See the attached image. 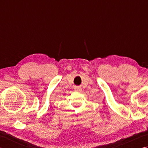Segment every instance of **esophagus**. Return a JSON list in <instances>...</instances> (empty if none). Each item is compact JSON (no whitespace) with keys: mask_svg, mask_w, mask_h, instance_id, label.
Instances as JSON below:
<instances>
[{"mask_svg":"<svg viewBox=\"0 0 148 148\" xmlns=\"http://www.w3.org/2000/svg\"><path fill=\"white\" fill-rule=\"evenodd\" d=\"M75 91H77V92H81L82 91V89L80 88V87H75Z\"/></svg>","mask_w":148,"mask_h":148,"instance_id":"34e87169","label":"esophagus"}]
</instances>
